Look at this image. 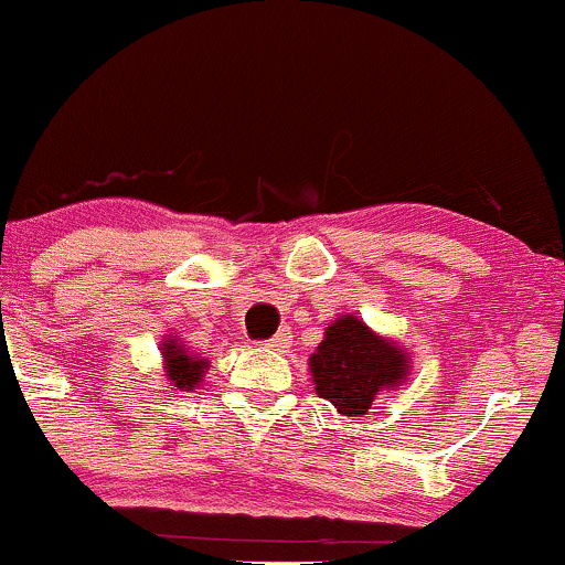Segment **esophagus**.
Wrapping results in <instances>:
<instances>
[{
	"instance_id": "obj_1",
	"label": "esophagus",
	"mask_w": 565,
	"mask_h": 565,
	"mask_svg": "<svg viewBox=\"0 0 565 565\" xmlns=\"http://www.w3.org/2000/svg\"><path fill=\"white\" fill-rule=\"evenodd\" d=\"M290 339H294V335H290L288 328H282V331H277L269 341H266V347H271L275 352H285L290 347Z\"/></svg>"
}]
</instances>
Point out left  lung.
Listing matches in <instances>:
<instances>
[{
  "label": "left lung",
  "instance_id": "1",
  "mask_svg": "<svg viewBox=\"0 0 565 565\" xmlns=\"http://www.w3.org/2000/svg\"><path fill=\"white\" fill-rule=\"evenodd\" d=\"M309 371L317 395L339 414L358 416L371 408L379 392L401 384L408 373V358L358 317L344 315L331 322L322 344L309 358Z\"/></svg>",
  "mask_w": 565,
  "mask_h": 565
}]
</instances>
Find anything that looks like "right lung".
<instances>
[{
    "instance_id": "add662e5",
    "label": "right lung",
    "mask_w": 565,
    "mask_h": 565,
    "mask_svg": "<svg viewBox=\"0 0 565 565\" xmlns=\"http://www.w3.org/2000/svg\"><path fill=\"white\" fill-rule=\"evenodd\" d=\"M162 354H164V365H168V379L173 382V386L189 392L194 384L202 382V373H205V360L192 358L183 350V344H175V339H170L168 344H162Z\"/></svg>"
}]
</instances>
